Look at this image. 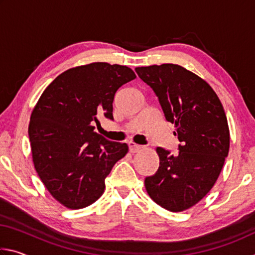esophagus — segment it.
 I'll use <instances>...</instances> for the list:
<instances>
[{"instance_id": "esophagus-1", "label": "esophagus", "mask_w": 255, "mask_h": 255, "mask_svg": "<svg viewBox=\"0 0 255 255\" xmlns=\"http://www.w3.org/2000/svg\"><path fill=\"white\" fill-rule=\"evenodd\" d=\"M128 146H129V150H130V153H137L141 149V146L135 144L133 141H130V143L128 144Z\"/></svg>"}]
</instances>
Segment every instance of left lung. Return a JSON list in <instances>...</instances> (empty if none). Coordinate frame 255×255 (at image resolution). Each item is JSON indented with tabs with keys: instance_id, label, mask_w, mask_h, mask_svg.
Returning a JSON list of instances; mask_svg holds the SVG:
<instances>
[{
	"instance_id": "1",
	"label": "left lung",
	"mask_w": 255,
	"mask_h": 255,
	"mask_svg": "<svg viewBox=\"0 0 255 255\" xmlns=\"http://www.w3.org/2000/svg\"><path fill=\"white\" fill-rule=\"evenodd\" d=\"M153 89L165 119L174 125L178 154L156 148L159 166L145 179L154 202L183 211L198 204L221 174L230 150V129L217 94L205 80L176 64L136 67Z\"/></svg>"
}]
</instances>
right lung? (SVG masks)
<instances>
[{
    "mask_svg": "<svg viewBox=\"0 0 255 255\" xmlns=\"http://www.w3.org/2000/svg\"><path fill=\"white\" fill-rule=\"evenodd\" d=\"M136 79L131 68L97 62L70 68L42 92L31 112L32 162L46 189L59 204L81 209L105 191V180L128 153L126 143L94 131L98 116L112 117L120 86Z\"/></svg>",
    "mask_w": 255,
    "mask_h": 255,
    "instance_id": "right-lung-1",
    "label": "right lung"
}]
</instances>
